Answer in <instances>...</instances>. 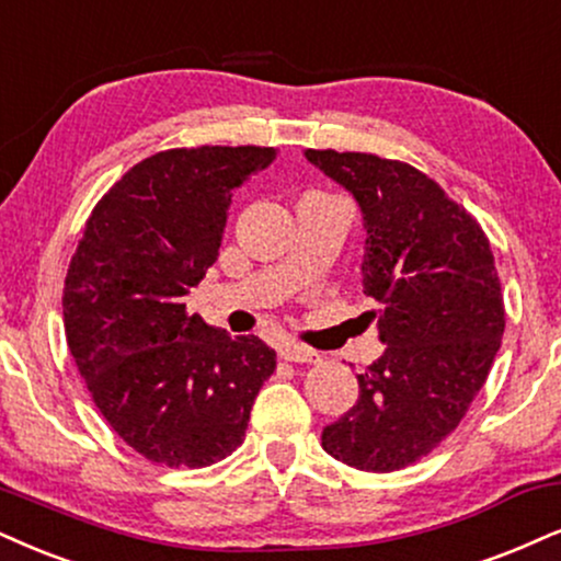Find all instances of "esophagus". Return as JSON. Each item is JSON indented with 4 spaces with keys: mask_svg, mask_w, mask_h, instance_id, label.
<instances>
[{
    "mask_svg": "<svg viewBox=\"0 0 561 561\" xmlns=\"http://www.w3.org/2000/svg\"><path fill=\"white\" fill-rule=\"evenodd\" d=\"M279 357L287 359V363H308V365L321 363V354H318L316 350H308V346H300V344H282Z\"/></svg>",
    "mask_w": 561,
    "mask_h": 561,
    "instance_id": "1",
    "label": "esophagus"
}]
</instances>
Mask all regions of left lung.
Listing matches in <instances>:
<instances>
[{"label":"left lung","instance_id":"obj_1","mask_svg":"<svg viewBox=\"0 0 561 561\" xmlns=\"http://www.w3.org/2000/svg\"><path fill=\"white\" fill-rule=\"evenodd\" d=\"M359 204L363 287L380 305L386 352L357 375V403L323 430V450L388 473L435 450L484 386L505 302L484 230L422 170L367 152L305 150Z\"/></svg>","mask_w":561,"mask_h":561}]
</instances>
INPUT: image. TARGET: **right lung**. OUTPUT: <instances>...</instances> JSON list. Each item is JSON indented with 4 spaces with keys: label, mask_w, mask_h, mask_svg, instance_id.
<instances>
[{
    "label": "right lung",
    "mask_w": 561,
    "mask_h": 561,
    "mask_svg": "<svg viewBox=\"0 0 561 561\" xmlns=\"http://www.w3.org/2000/svg\"><path fill=\"white\" fill-rule=\"evenodd\" d=\"M274 158L251 145L158 152L84 225L64 279L67 344L105 422L152 463L230 456L276 367L259 336L232 339L183 302L219 256L232 194Z\"/></svg>",
    "instance_id": "right-lung-1"
}]
</instances>
